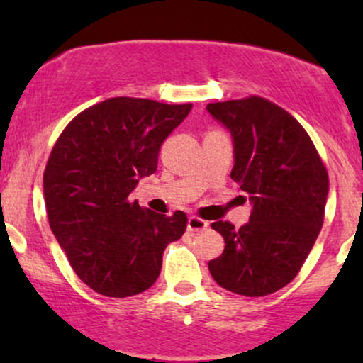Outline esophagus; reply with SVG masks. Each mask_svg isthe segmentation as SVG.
<instances>
[{
    "label": "esophagus",
    "instance_id": "34e87169",
    "mask_svg": "<svg viewBox=\"0 0 363 363\" xmlns=\"http://www.w3.org/2000/svg\"><path fill=\"white\" fill-rule=\"evenodd\" d=\"M208 227V222L205 220L198 218V216H189L187 218V230L189 232H199V230H205Z\"/></svg>",
    "mask_w": 363,
    "mask_h": 363
}]
</instances>
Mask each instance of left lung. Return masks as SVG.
Segmentation results:
<instances>
[{
	"label": "left lung",
	"mask_w": 363,
	"mask_h": 363,
	"mask_svg": "<svg viewBox=\"0 0 363 363\" xmlns=\"http://www.w3.org/2000/svg\"><path fill=\"white\" fill-rule=\"evenodd\" d=\"M206 111L230 133V177L252 205L239 230L222 220L211 223L225 249L208 268L225 290L269 295L294 280L318 239L329 191L326 167L298 121L264 99L208 104Z\"/></svg>",
	"instance_id": "obj_1"
}]
</instances>
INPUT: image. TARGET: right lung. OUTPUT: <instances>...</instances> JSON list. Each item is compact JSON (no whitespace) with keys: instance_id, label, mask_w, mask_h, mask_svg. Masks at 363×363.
I'll list each match as a JSON object with an SVG mask.
<instances>
[{"instance_id":"add662e5","label":"right lung","mask_w":363,"mask_h":363,"mask_svg":"<svg viewBox=\"0 0 363 363\" xmlns=\"http://www.w3.org/2000/svg\"><path fill=\"white\" fill-rule=\"evenodd\" d=\"M191 104L116 97L78 114L54 145L44 172L49 225L78 278L97 294L124 298L148 290L165 247L187 216L145 210L129 194L157 170L165 138Z\"/></svg>"}]
</instances>
